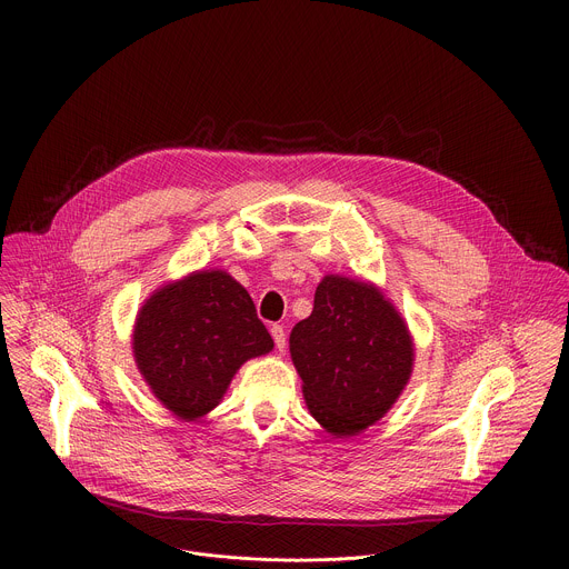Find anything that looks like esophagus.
I'll list each match as a JSON object with an SVG mask.
<instances>
[{
    "label": "esophagus",
    "mask_w": 569,
    "mask_h": 569,
    "mask_svg": "<svg viewBox=\"0 0 569 569\" xmlns=\"http://www.w3.org/2000/svg\"><path fill=\"white\" fill-rule=\"evenodd\" d=\"M270 333H272V338H274V347H277L279 351H283V349H286V331H283L281 323H272Z\"/></svg>",
    "instance_id": "34e87169"
}]
</instances>
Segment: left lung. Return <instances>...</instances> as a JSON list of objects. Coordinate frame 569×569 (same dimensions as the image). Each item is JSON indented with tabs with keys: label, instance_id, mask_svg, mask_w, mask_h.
Returning a JSON list of instances; mask_svg holds the SVG:
<instances>
[{
	"label": "left lung",
	"instance_id": "1",
	"mask_svg": "<svg viewBox=\"0 0 569 569\" xmlns=\"http://www.w3.org/2000/svg\"><path fill=\"white\" fill-rule=\"evenodd\" d=\"M290 356L310 415L336 437L376 423L412 371V340L393 306L371 286L323 277L310 317L295 323Z\"/></svg>",
	"mask_w": 569,
	"mask_h": 569
}]
</instances>
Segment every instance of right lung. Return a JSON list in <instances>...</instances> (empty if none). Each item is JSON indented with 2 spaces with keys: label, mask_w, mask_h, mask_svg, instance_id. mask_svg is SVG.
Instances as JSON below:
<instances>
[{
  "label": "right lung",
  "mask_w": 569,
  "mask_h": 569,
  "mask_svg": "<svg viewBox=\"0 0 569 569\" xmlns=\"http://www.w3.org/2000/svg\"><path fill=\"white\" fill-rule=\"evenodd\" d=\"M272 347L248 290L220 270L154 292L134 329L139 371L152 393L189 421L216 408L242 362Z\"/></svg>",
  "instance_id": "1"
}]
</instances>
